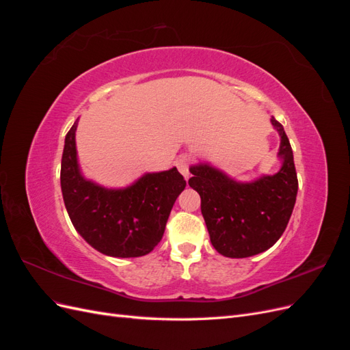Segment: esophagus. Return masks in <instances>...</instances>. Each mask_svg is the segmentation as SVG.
Listing matches in <instances>:
<instances>
[{"label":"esophagus","instance_id":"esophagus-1","mask_svg":"<svg viewBox=\"0 0 350 350\" xmlns=\"http://www.w3.org/2000/svg\"><path fill=\"white\" fill-rule=\"evenodd\" d=\"M189 163H191V157H189L188 154L179 156V159L176 161L178 171L184 175L185 179L189 178Z\"/></svg>","mask_w":350,"mask_h":350}]
</instances>
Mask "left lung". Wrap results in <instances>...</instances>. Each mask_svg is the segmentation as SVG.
<instances>
[{
	"label": "left lung",
	"mask_w": 350,
	"mask_h": 350,
	"mask_svg": "<svg viewBox=\"0 0 350 350\" xmlns=\"http://www.w3.org/2000/svg\"><path fill=\"white\" fill-rule=\"evenodd\" d=\"M270 122L280 137L282 166L276 174L241 183L210 163L189 167L188 184L201 197L211 245L225 257L245 258L271 248L293 211L298 178L292 147L283 125L274 116Z\"/></svg>",
	"instance_id": "obj_1"
}]
</instances>
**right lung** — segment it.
Listing matches in <instances>:
<instances>
[{
	"mask_svg": "<svg viewBox=\"0 0 350 350\" xmlns=\"http://www.w3.org/2000/svg\"><path fill=\"white\" fill-rule=\"evenodd\" d=\"M77 124L66 135L61 161V191L72 226L105 256H146L163 237L174 203L187 185L184 176L172 167L147 172L124 188L99 185L81 174Z\"/></svg>",
	"mask_w": 350,
	"mask_h": 350,
	"instance_id": "1",
	"label": "right lung"
}]
</instances>
